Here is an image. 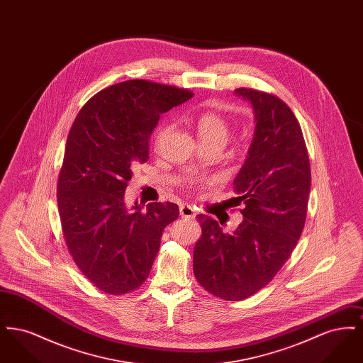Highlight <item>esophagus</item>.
Wrapping results in <instances>:
<instances>
[{
  "mask_svg": "<svg viewBox=\"0 0 363 363\" xmlns=\"http://www.w3.org/2000/svg\"><path fill=\"white\" fill-rule=\"evenodd\" d=\"M179 213H181L182 218H189V219H193L196 216V211L193 209V207L188 206V204H182L179 207Z\"/></svg>",
  "mask_w": 363,
  "mask_h": 363,
  "instance_id": "34e87169",
  "label": "esophagus"
}]
</instances>
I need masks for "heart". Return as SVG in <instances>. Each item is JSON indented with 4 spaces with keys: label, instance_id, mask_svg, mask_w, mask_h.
<instances>
[{
    "label": "heart",
    "instance_id": "heart-1",
    "mask_svg": "<svg viewBox=\"0 0 363 363\" xmlns=\"http://www.w3.org/2000/svg\"><path fill=\"white\" fill-rule=\"evenodd\" d=\"M194 128L197 132V136L200 138V143L207 147V145H219V147H225L231 135V129H230V123L225 120L223 116L213 113V111H204L201 114H199L194 118ZM167 132V128H163L156 141H159L163 138V135Z\"/></svg>",
    "mask_w": 363,
    "mask_h": 363
}]
</instances>
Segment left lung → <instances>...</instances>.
<instances>
[{
	"label": "left lung",
	"instance_id": "left-lung-1",
	"mask_svg": "<svg viewBox=\"0 0 363 363\" xmlns=\"http://www.w3.org/2000/svg\"><path fill=\"white\" fill-rule=\"evenodd\" d=\"M235 94L255 111V138L234 179L243 220L231 234L197 215L201 237L193 272L208 293L242 301L267 286L293 253L308 212L311 163L299 122L275 95L252 88Z\"/></svg>",
	"mask_w": 363,
	"mask_h": 363
}]
</instances>
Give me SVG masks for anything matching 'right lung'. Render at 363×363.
I'll return each mask as SVG.
<instances>
[{
    "instance_id": "right-lung-1",
    "label": "right lung",
    "mask_w": 363,
    "mask_h": 363,
    "mask_svg": "<svg viewBox=\"0 0 363 363\" xmlns=\"http://www.w3.org/2000/svg\"><path fill=\"white\" fill-rule=\"evenodd\" d=\"M193 94L148 80L107 86L86 102L70 128L57 184L64 238L82 274L101 291L120 295L150 275L174 203L125 204L133 169L150 157L160 116Z\"/></svg>"
}]
</instances>
